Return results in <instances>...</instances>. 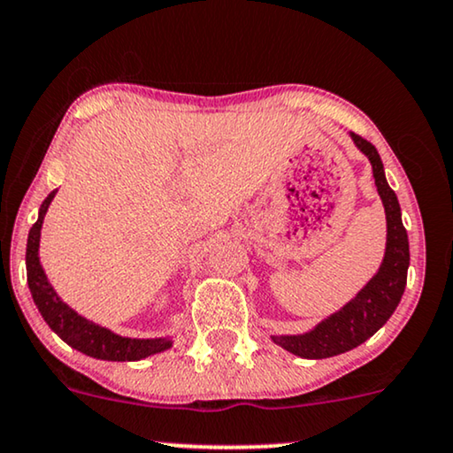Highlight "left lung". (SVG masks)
Listing matches in <instances>:
<instances>
[{"label":"left lung","instance_id":"8db88e82","mask_svg":"<svg viewBox=\"0 0 453 453\" xmlns=\"http://www.w3.org/2000/svg\"><path fill=\"white\" fill-rule=\"evenodd\" d=\"M355 146L362 150L372 163L376 188L385 204L387 213V253L374 278L359 290L353 301H349L341 311L332 313L328 319L318 324L311 332L293 336H273V342L286 351L305 359H324L341 355L362 345L376 330L387 324L397 309L408 282L410 244L408 232L402 223L399 200L387 184L380 154L362 135L351 134Z\"/></svg>","mask_w":453,"mask_h":453}]
</instances>
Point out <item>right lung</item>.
<instances>
[{"mask_svg": "<svg viewBox=\"0 0 453 453\" xmlns=\"http://www.w3.org/2000/svg\"><path fill=\"white\" fill-rule=\"evenodd\" d=\"M54 196L56 190L50 192V196L43 200L42 209H39V219L33 223L27 240V282L28 288H31L33 301H35L39 313H42L50 328L66 345L89 355V357L106 359V362H137V359H144L148 355L169 349L173 345L169 339H125V336L114 334V332L79 316L54 293L48 278H45L42 263H39L42 223Z\"/></svg>", "mask_w": 453, "mask_h": 453, "instance_id": "add662e5", "label": "right lung"}]
</instances>
